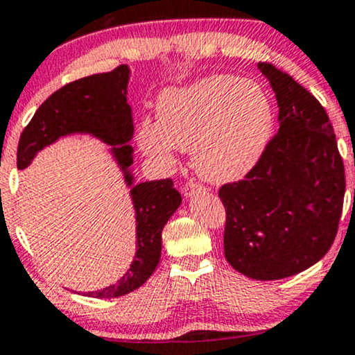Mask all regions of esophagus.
<instances>
[{
	"label": "esophagus",
	"instance_id": "1",
	"mask_svg": "<svg viewBox=\"0 0 355 355\" xmlns=\"http://www.w3.org/2000/svg\"><path fill=\"white\" fill-rule=\"evenodd\" d=\"M197 190H202V185L193 180H190L189 183H185V185H183V195H185V197H191V195H193Z\"/></svg>",
	"mask_w": 355,
	"mask_h": 355
}]
</instances>
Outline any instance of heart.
<instances>
[{"label":"heart","instance_id":"1","mask_svg":"<svg viewBox=\"0 0 355 355\" xmlns=\"http://www.w3.org/2000/svg\"><path fill=\"white\" fill-rule=\"evenodd\" d=\"M157 115L158 121H140V148L166 165L173 164L178 150H191L197 173L211 183L245 177L262 157L274 123L267 93L232 75L165 89Z\"/></svg>","mask_w":355,"mask_h":355}]
</instances>
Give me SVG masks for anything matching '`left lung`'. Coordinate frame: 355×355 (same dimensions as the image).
<instances>
[{"mask_svg":"<svg viewBox=\"0 0 355 355\" xmlns=\"http://www.w3.org/2000/svg\"><path fill=\"white\" fill-rule=\"evenodd\" d=\"M279 105V132L257 165L218 191L227 211L223 248L235 270L279 280L329 252L344 205L345 175L319 100L287 73L259 63Z\"/></svg>","mask_w":355,"mask_h":355,"instance_id":"1","label":"left lung"}]
</instances>
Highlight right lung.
<instances>
[{"label":"right lung","instance_id":"1","mask_svg":"<svg viewBox=\"0 0 355 355\" xmlns=\"http://www.w3.org/2000/svg\"><path fill=\"white\" fill-rule=\"evenodd\" d=\"M130 68L120 64L115 70L71 81L46 98L23 130L18 144V168L33 162L36 153L61 137L87 133L103 144L123 172L130 187L137 220V252L133 262L118 284L87 292L95 299H115L141 287L160 262L162 230L180 207L182 195L170 178L135 183L132 170L133 138L132 107L126 101Z\"/></svg>","mask_w":355,"mask_h":355}]
</instances>
